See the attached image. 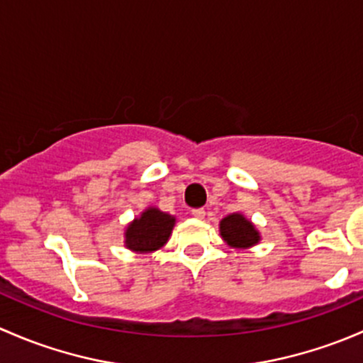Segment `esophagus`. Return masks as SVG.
<instances>
[{"label": "esophagus", "mask_w": 363, "mask_h": 363, "mask_svg": "<svg viewBox=\"0 0 363 363\" xmlns=\"http://www.w3.org/2000/svg\"><path fill=\"white\" fill-rule=\"evenodd\" d=\"M192 216H194V218L203 220L204 216H206V211H204L203 208H196V209H192Z\"/></svg>", "instance_id": "obj_1"}]
</instances>
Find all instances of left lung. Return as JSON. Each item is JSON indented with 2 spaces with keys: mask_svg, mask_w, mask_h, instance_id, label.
I'll return each mask as SVG.
<instances>
[{
  "mask_svg": "<svg viewBox=\"0 0 363 363\" xmlns=\"http://www.w3.org/2000/svg\"><path fill=\"white\" fill-rule=\"evenodd\" d=\"M220 236L233 248H250L260 241L259 230L241 213L227 215L220 222Z\"/></svg>",
  "mask_w": 363,
  "mask_h": 363,
  "instance_id": "8db88e82",
  "label": "left lung"
}]
</instances>
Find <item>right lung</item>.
<instances>
[{
    "label": "right lung",
    "mask_w": 363,
    "mask_h": 363,
    "mask_svg": "<svg viewBox=\"0 0 363 363\" xmlns=\"http://www.w3.org/2000/svg\"><path fill=\"white\" fill-rule=\"evenodd\" d=\"M177 218L157 208H147L125 229V246L136 253L162 248L171 236Z\"/></svg>",
    "instance_id": "add662e5"
}]
</instances>
